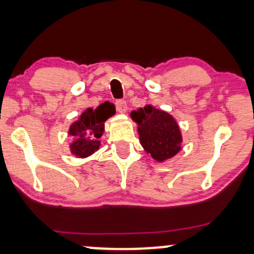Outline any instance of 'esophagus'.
I'll use <instances>...</instances> for the list:
<instances>
[{
    "label": "esophagus",
    "mask_w": 254,
    "mask_h": 254,
    "mask_svg": "<svg viewBox=\"0 0 254 254\" xmlns=\"http://www.w3.org/2000/svg\"><path fill=\"white\" fill-rule=\"evenodd\" d=\"M116 109L117 111L120 112V114H124L125 111H127V102L124 101V99H117L116 101Z\"/></svg>",
    "instance_id": "1"
}]
</instances>
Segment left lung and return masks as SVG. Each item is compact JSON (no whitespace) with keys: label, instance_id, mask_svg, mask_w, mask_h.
Returning <instances> with one entry per match:
<instances>
[{"label":"left lung","instance_id":"obj_1","mask_svg":"<svg viewBox=\"0 0 254 254\" xmlns=\"http://www.w3.org/2000/svg\"><path fill=\"white\" fill-rule=\"evenodd\" d=\"M131 117L138 124L140 143L153 159L163 162L181 150V131L168 112L146 105L131 112Z\"/></svg>","mask_w":254,"mask_h":254}]
</instances>
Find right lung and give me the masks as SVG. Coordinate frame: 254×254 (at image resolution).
Returning <instances> with one entry per match:
<instances>
[{
	"instance_id": "right-lung-1",
	"label": "right lung",
	"mask_w": 254,
	"mask_h": 254,
	"mask_svg": "<svg viewBox=\"0 0 254 254\" xmlns=\"http://www.w3.org/2000/svg\"><path fill=\"white\" fill-rule=\"evenodd\" d=\"M114 114V105L109 102L101 104L95 110L86 109L83 112L69 130V134L75 139L70 144L73 155L84 158L99 149V138L104 132V122Z\"/></svg>"
}]
</instances>
